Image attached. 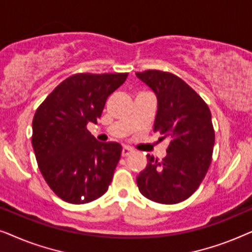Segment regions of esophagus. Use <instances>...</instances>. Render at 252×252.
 Masks as SVG:
<instances>
[{
  "label": "esophagus",
  "mask_w": 252,
  "mask_h": 252,
  "mask_svg": "<svg viewBox=\"0 0 252 252\" xmlns=\"http://www.w3.org/2000/svg\"><path fill=\"white\" fill-rule=\"evenodd\" d=\"M132 153H133L132 148H129V147H127V146H124V147H123V151H122V156H123V157L129 156V155L132 154Z\"/></svg>",
  "instance_id": "esophagus-1"
}]
</instances>
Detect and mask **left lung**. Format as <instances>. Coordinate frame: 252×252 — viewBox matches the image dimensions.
<instances>
[{"mask_svg":"<svg viewBox=\"0 0 252 252\" xmlns=\"http://www.w3.org/2000/svg\"><path fill=\"white\" fill-rule=\"evenodd\" d=\"M136 77L157 96L154 132L170 140L161 161L147 155L148 164L136 178L137 187L148 199L177 204L194 194L211 164V112L201 96L175 74L148 70L136 72Z\"/></svg>","mask_w":252,"mask_h":252,"instance_id":"obj_1","label":"left lung"}]
</instances>
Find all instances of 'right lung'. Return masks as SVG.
<instances>
[{
  "label": "right lung",
  "mask_w": 252,
  "mask_h": 252,
  "mask_svg": "<svg viewBox=\"0 0 252 252\" xmlns=\"http://www.w3.org/2000/svg\"><path fill=\"white\" fill-rule=\"evenodd\" d=\"M128 73H77L61 82L37 108L32 146L44 180L58 197L85 204L111 184L123 148L99 142L87 129L97 123L106 98Z\"/></svg>",
  "instance_id": "right-lung-1"
}]
</instances>
